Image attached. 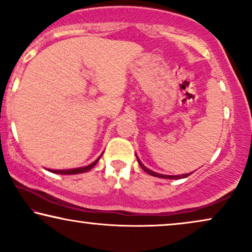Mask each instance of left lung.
I'll use <instances>...</instances> for the list:
<instances>
[{"label":"left lung","instance_id":"8db88e82","mask_svg":"<svg viewBox=\"0 0 252 252\" xmlns=\"http://www.w3.org/2000/svg\"><path fill=\"white\" fill-rule=\"evenodd\" d=\"M137 157V156H136ZM137 160H138V163H139V166L142 167V169L144 170V172H146L147 174H149V175H152V176H157V177H162V179H170V180H179V179H181V177H188L190 175V174H184V175H162V174H158V173H154V172H152V170L151 169H149V168H146L145 166L143 165L142 162H140L139 161V159H138V157H137Z\"/></svg>","mask_w":252,"mask_h":252}]
</instances>
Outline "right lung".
<instances>
[{
    "label": "right lung",
    "instance_id": "add662e5",
    "mask_svg": "<svg viewBox=\"0 0 252 252\" xmlns=\"http://www.w3.org/2000/svg\"><path fill=\"white\" fill-rule=\"evenodd\" d=\"M100 158H101V156H100L98 159H96L95 161H93V162L91 163V165L86 166V167H80V168H75V169H65V170H50L52 173H56V174H65V175H71V174H79V173H85L87 172V170L92 169L93 167H94L96 163H98V161Z\"/></svg>",
    "mask_w": 252,
    "mask_h": 252
}]
</instances>
